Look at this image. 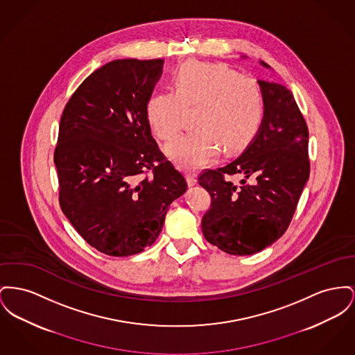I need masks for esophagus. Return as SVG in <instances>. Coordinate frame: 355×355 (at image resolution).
Segmentation results:
<instances>
[{"label":"esophagus","mask_w":355,"mask_h":355,"mask_svg":"<svg viewBox=\"0 0 355 355\" xmlns=\"http://www.w3.org/2000/svg\"><path fill=\"white\" fill-rule=\"evenodd\" d=\"M187 180H188L189 187H193L197 184V175L194 173H188Z\"/></svg>","instance_id":"obj_1"}]
</instances>
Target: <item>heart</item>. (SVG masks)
Returning <instances> with one entry per match:
<instances>
[{
    "instance_id": "obj_1",
    "label": "heart",
    "mask_w": 355,
    "mask_h": 355,
    "mask_svg": "<svg viewBox=\"0 0 355 355\" xmlns=\"http://www.w3.org/2000/svg\"><path fill=\"white\" fill-rule=\"evenodd\" d=\"M174 92L154 94L146 118L161 141H171L184 125V110H193L194 127L166 146L182 168H198L214 159L220 148L233 153L245 146L263 118L259 83L224 64L190 60L173 76Z\"/></svg>"
}]
</instances>
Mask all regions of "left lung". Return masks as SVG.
I'll list each match as a JSON object with an SVG mask.
<instances>
[{
    "label": "left lung",
    "instance_id": "8db88e82",
    "mask_svg": "<svg viewBox=\"0 0 355 355\" xmlns=\"http://www.w3.org/2000/svg\"><path fill=\"white\" fill-rule=\"evenodd\" d=\"M257 83L264 116L254 138L227 166L198 177L211 197L202 233L210 244L234 256L260 252L284 234L310 177L309 127L291 91L273 82ZM234 173L245 175L240 186L225 178Z\"/></svg>",
    "mask_w": 355,
    "mask_h": 355
}]
</instances>
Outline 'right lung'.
I'll list each match as a JSON object with an SVG mask.
<instances>
[{
    "instance_id": "right-lung-1",
    "label": "right lung",
    "mask_w": 355,
    "mask_h": 355,
    "mask_svg": "<svg viewBox=\"0 0 355 355\" xmlns=\"http://www.w3.org/2000/svg\"><path fill=\"white\" fill-rule=\"evenodd\" d=\"M162 65V59L105 64L78 87L60 119L53 155L60 207L84 240L108 256L150 247L168 205L188 189L147 122Z\"/></svg>"
}]
</instances>
